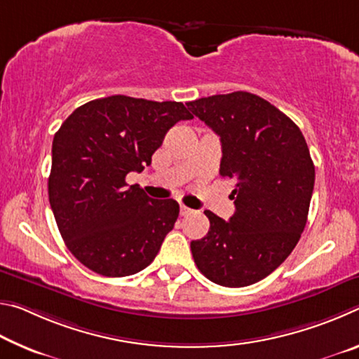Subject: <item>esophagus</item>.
<instances>
[{
    "instance_id": "obj_1",
    "label": "esophagus",
    "mask_w": 359,
    "mask_h": 359,
    "mask_svg": "<svg viewBox=\"0 0 359 359\" xmlns=\"http://www.w3.org/2000/svg\"><path fill=\"white\" fill-rule=\"evenodd\" d=\"M191 212H193V210H191L190 208H187V205H184V204L180 205V215H182V217H185V215H188V214H191Z\"/></svg>"
}]
</instances>
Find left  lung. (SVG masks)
Returning <instances> with one entry per match:
<instances>
[{
	"label": "left lung",
	"instance_id": "obj_1",
	"mask_svg": "<svg viewBox=\"0 0 359 359\" xmlns=\"http://www.w3.org/2000/svg\"><path fill=\"white\" fill-rule=\"evenodd\" d=\"M220 136L222 177L234 179L229 220L205 210L209 233L191 241L198 269L217 285L263 280L293 252L307 223L315 166L301 130L269 101L248 92L187 102Z\"/></svg>",
	"mask_w": 359,
	"mask_h": 359
}]
</instances>
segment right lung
I'll list each match as a JSON object with an SVG mask.
<instances>
[{
    "label": "right lung",
    "mask_w": 359,
    "mask_h": 359,
    "mask_svg": "<svg viewBox=\"0 0 359 359\" xmlns=\"http://www.w3.org/2000/svg\"><path fill=\"white\" fill-rule=\"evenodd\" d=\"M191 118L182 102L114 95L77 107L60 126L48 201L66 247L88 269L126 277L155 259L179 204L151 199L125 177L149 166L166 133Z\"/></svg>",
    "instance_id": "obj_1"
}]
</instances>
